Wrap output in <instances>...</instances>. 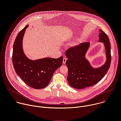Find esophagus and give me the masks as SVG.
<instances>
[{
  "label": "esophagus",
  "mask_w": 121,
  "mask_h": 121,
  "mask_svg": "<svg viewBox=\"0 0 121 121\" xmlns=\"http://www.w3.org/2000/svg\"><path fill=\"white\" fill-rule=\"evenodd\" d=\"M66 60H67V58H66V57H64V58H63V63L64 64H65V63H66Z\"/></svg>",
  "instance_id": "34e87169"
}]
</instances>
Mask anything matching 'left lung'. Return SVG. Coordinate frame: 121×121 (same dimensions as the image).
<instances>
[{
  "mask_svg": "<svg viewBox=\"0 0 121 121\" xmlns=\"http://www.w3.org/2000/svg\"><path fill=\"white\" fill-rule=\"evenodd\" d=\"M99 42L104 44L106 61L102 66L95 68L86 58V54L90 43L85 42L71 47L65 52L68 58L66 65L68 68L67 81L73 88L82 89L96 84L104 76L109 69L111 62V44L107 35L99 29Z\"/></svg>",
  "mask_w": 121,
  "mask_h": 121,
  "instance_id": "1",
  "label": "left lung"
}]
</instances>
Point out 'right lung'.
<instances>
[{
	"label": "right lung",
	"instance_id": "obj_1",
	"mask_svg": "<svg viewBox=\"0 0 121 121\" xmlns=\"http://www.w3.org/2000/svg\"><path fill=\"white\" fill-rule=\"evenodd\" d=\"M26 25L17 35L13 45L12 62L17 74L24 82L34 89L44 88L49 84L55 71L62 65L63 57L44 58L31 60L25 55L22 48L23 38Z\"/></svg>",
	"mask_w": 121,
	"mask_h": 121
}]
</instances>
